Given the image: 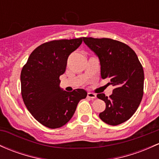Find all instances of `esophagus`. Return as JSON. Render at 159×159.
<instances>
[{"label": "esophagus", "mask_w": 159, "mask_h": 159, "mask_svg": "<svg viewBox=\"0 0 159 159\" xmlns=\"http://www.w3.org/2000/svg\"><path fill=\"white\" fill-rule=\"evenodd\" d=\"M88 97L89 98H91V99H95L97 97V95L95 93H88Z\"/></svg>", "instance_id": "34e87169"}]
</instances>
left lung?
<instances>
[{
  "label": "left lung",
  "instance_id": "1",
  "mask_svg": "<svg viewBox=\"0 0 159 159\" xmlns=\"http://www.w3.org/2000/svg\"><path fill=\"white\" fill-rule=\"evenodd\" d=\"M83 41L98 57L102 79L110 78L115 87L109 98L97 94L106 103L99 118L109 125L124 123L137 111L143 95L144 72L138 57L128 45L111 38H83Z\"/></svg>",
  "mask_w": 159,
  "mask_h": 159
}]
</instances>
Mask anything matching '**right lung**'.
<instances>
[{
	"label": "right lung",
	"instance_id": "obj_1",
	"mask_svg": "<svg viewBox=\"0 0 159 159\" xmlns=\"http://www.w3.org/2000/svg\"><path fill=\"white\" fill-rule=\"evenodd\" d=\"M82 43V38L54 40L38 46L21 71V93L29 112L47 128L65 125L86 98L83 89L67 92L60 88V76L66 71L68 57Z\"/></svg>",
	"mask_w": 159,
	"mask_h": 159
}]
</instances>
